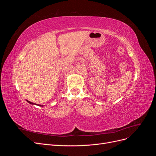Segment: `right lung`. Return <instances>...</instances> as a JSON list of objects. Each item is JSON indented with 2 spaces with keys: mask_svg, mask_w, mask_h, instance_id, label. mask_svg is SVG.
I'll list each match as a JSON object with an SVG mask.
<instances>
[{
  "mask_svg": "<svg viewBox=\"0 0 156 156\" xmlns=\"http://www.w3.org/2000/svg\"><path fill=\"white\" fill-rule=\"evenodd\" d=\"M27 102H29V103H30V104H34V103H32V102H30V101H28V100H27ZM39 106H42V105H40Z\"/></svg>",
  "mask_w": 156,
  "mask_h": 156,
  "instance_id": "right-lung-1",
  "label": "right lung"
}]
</instances>
